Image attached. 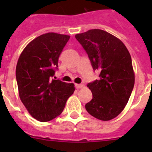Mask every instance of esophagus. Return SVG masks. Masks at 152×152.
Returning a JSON list of instances; mask_svg holds the SVG:
<instances>
[{
  "label": "esophagus",
  "mask_w": 152,
  "mask_h": 152,
  "mask_svg": "<svg viewBox=\"0 0 152 152\" xmlns=\"http://www.w3.org/2000/svg\"><path fill=\"white\" fill-rule=\"evenodd\" d=\"M76 87L77 89H82L85 87V85L83 84H76Z\"/></svg>",
  "instance_id": "esophagus-1"
}]
</instances>
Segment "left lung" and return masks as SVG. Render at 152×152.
I'll list each match as a JSON object with an SVG mask.
<instances>
[{
  "instance_id": "8db88e82",
  "label": "left lung",
  "mask_w": 152,
  "mask_h": 152,
  "mask_svg": "<svg viewBox=\"0 0 152 152\" xmlns=\"http://www.w3.org/2000/svg\"><path fill=\"white\" fill-rule=\"evenodd\" d=\"M91 62L99 79L87 85L93 99L87 111L102 121L117 117L124 109L134 85L132 58L125 45L111 34L91 29L75 36Z\"/></svg>"
}]
</instances>
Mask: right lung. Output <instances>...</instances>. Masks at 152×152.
<instances>
[{
    "mask_svg": "<svg viewBox=\"0 0 152 152\" xmlns=\"http://www.w3.org/2000/svg\"><path fill=\"white\" fill-rule=\"evenodd\" d=\"M69 39L68 35L44 34L29 42L18 59L16 79L20 98L39 121H49L59 115L75 90L74 84L53 79Z\"/></svg>",
    "mask_w": 152,
    "mask_h": 152,
    "instance_id": "add662e5",
    "label": "right lung"
}]
</instances>
